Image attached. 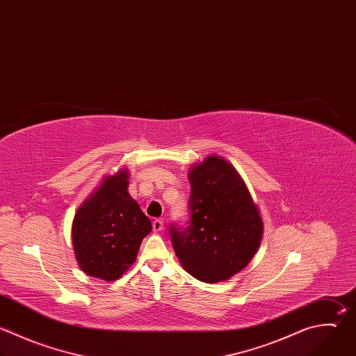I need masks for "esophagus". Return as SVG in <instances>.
Instances as JSON below:
<instances>
[{"label": "esophagus", "instance_id": "1", "mask_svg": "<svg viewBox=\"0 0 356 356\" xmlns=\"http://www.w3.org/2000/svg\"><path fill=\"white\" fill-rule=\"evenodd\" d=\"M152 227H154V232L155 233H159L163 230V220L162 219H155L152 222Z\"/></svg>", "mask_w": 356, "mask_h": 356}]
</instances>
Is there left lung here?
Here are the masks:
<instances>
[{
  "label": "left lung",
  "mask_w": 356,
  "mask_h": 356,
  "mask_svg": "<svg viewBox=\"0 0 356 356\" xmlns=\"http://www.w3.org/2000/svg\"><path fill=\"white\" fill-rule=\"evenodd\" d=\"M191 223L170 227L172 245L181 267L198 281L216 284L241 273L263 239L259 207L234 166L208 155L188 170Z\"/></svg>",
  "instance_id": "1"
}]
</instances>
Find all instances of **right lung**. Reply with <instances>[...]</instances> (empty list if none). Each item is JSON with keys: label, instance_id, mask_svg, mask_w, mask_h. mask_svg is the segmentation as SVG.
Here are the masks:
<instances>
[{"label": "right lung", "instance_id": "right-lung-1", "mask_svg": "<svg viewBox=\"0 0 356 356\" xmlns=\"http://www.w3.org/2000/svg\"><path fill=\"white\" fill-rule=\"evenodd\" d=\"M126 168L104 176L81 204L72 220V248L79 268L113 282L137 260L143 239L152 230L149 218L129 194Z\"/></svg>", "mask_w": 356, "mask_h": 356}]
</instances>
